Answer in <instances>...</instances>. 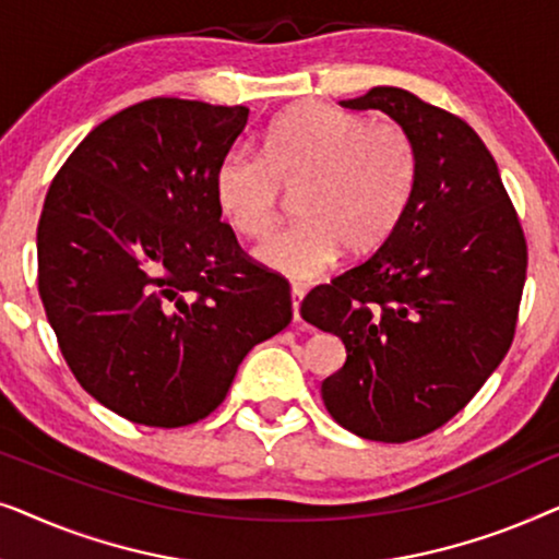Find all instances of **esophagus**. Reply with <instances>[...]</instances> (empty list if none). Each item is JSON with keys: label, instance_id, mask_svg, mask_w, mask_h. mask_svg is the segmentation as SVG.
Segmentation results:
<instances>
[{"label": "esophagus", "instance_id": "obj_1", "mask_svg": "<svg viewBox=\"0 0 559 559\" xmlns=\"http://www.w3.org/2000/svg\"><path fill=\"white\" fill-rule=\"evenodd\" d=\"M289 295H293V316L295 320H300V302L305 297V287L302 285H293V289H289Z\"/></svg>", "mask_w": 559, "mask_h": 559}]
</instances>
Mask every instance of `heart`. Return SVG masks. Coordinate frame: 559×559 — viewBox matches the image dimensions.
I'll return each instance as SVG.
<instances>
[{
  "mask_svg": "<svg viewBox=\"0 0 559 559\" xmlns=\"http://www.w3.org/2000/svg\"><path fill=\"white\" fill-rule=\"evenodd\" d=\"M419 155L407 129L308 104L264 132L262 155L231 150L216 173V203L249 239L277 224L282 190L300 224L259 243L254 259L289 280H318L341 251L366 254L400 226L415 195Z\"/></svg>",
  "mask_w": 559,
  "mask_h": 559,
  "instance_id": "obj_1",
  "label": "heart"
}]
</instances>
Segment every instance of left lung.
<instances>
[{
	"label": "left lung",
	"instance_id": "1",
	"mask_svg": "<svg viewBox=\"0 0 559 559\" xmlns=\"http://www.w3.org/2000/svg\"><path fill=\"white\" fill-rule=\"evenodd\" d=\"M379 109L415 140L419 173L394 234L300 316L346 346L323 402L358 438L407 442L455 417L514 338L526 241L499 167L463 119L404 88L341 102Z\"/></svg>",
	"mask_w": 559,
	"mask_h": 559
}]
</instances>
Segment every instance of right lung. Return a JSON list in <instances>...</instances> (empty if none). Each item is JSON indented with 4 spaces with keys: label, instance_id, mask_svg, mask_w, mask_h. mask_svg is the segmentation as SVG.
<instances>
[{
    "label": "right lung",
    "instance_id": "obj_1",
    "mask_svg": "<svg viewBox=\"0 0 559 559\" xmlns=\"http://www.w3.org/2000/svg\"><path fill=\"white\" fill-rule=\"evenodd\" d=\"M247 106L150 98L73 150L37 224V287L79 384L129 423L182 427L226 400L289 285L249 262L216 203Z\"/></svg>",
    "mask_w": 559,
    "mask_h": 559
}]
</instances>
